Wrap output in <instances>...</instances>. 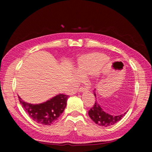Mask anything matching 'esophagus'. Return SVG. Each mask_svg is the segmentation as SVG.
I'll list each match as a JSON object with an SVG mask.
<instances>
[{
	"label": "esophagus",
	"mask_w": 152,
	"mask_h": 152,
	"mask_svg": "<svg viewBox=\"0 0 152 152\" xmlns=\"http://www.w3.org/2000/svg\"><path fill=\"white\" fill-rule=\"evenodd\" d=\"M79 91L80 92H86L87 91V89L86 88H84V87H80L79 88Z\"/></svg>",
	"instance_id": "obj_1"
}]
</instances>
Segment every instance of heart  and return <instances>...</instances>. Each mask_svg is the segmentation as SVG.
Here are the masks:
<instances>
[{
	"label": "heart",
	"mask_w": 152,
	"mask_h": 152,
	"mask_svg": "<svg viewBox=\"0 0 152 152\" xmlns=\"http://www.w3.org/2000/svg\"><path fill=\"white\" fill-rule=\"evenodd\" d=\"M105 58L106 56L104 55L96 52L80 56L77 60L76 73L80 76H86L90 74L94 77L97 76L101 69L100 64Z\"/></svg>",
	"instance_id": "b5f03b06"
}]
</instances>
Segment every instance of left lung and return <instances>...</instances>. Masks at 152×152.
Listing matches in <instances>:
<instances>
[{"mask_svg": "<svg viewBox=\"0 0 152 152\" xmlns=\"http://www.w3.org/2000/svg\"><path fill=\"white\" fill-rule=\"evenodd\" d=\"M94 94L96 98V92H94ZM126 113H124L121 115H117V116H113V115L108 114L104 111L100 104L98 103L97 101H96L93 107L89 110L88 115L96 124L102 126V127H108V126L113 125L117 122L119 121L125 116Z\"/></svg>", "mask_w": 152, "mask_h": 152, "instance_id": "8db88e82", "label": "left lung"}]
</instances>
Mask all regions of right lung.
Listing matches in <instances>:
<instances>
[{"instance_id": "add662e5", "label": "right lung", "mask_w": 152, "mask_h": 152, "mask_svg": "<svg viewBox=\"0 0 152 152\" xmlns=\"http://www.w3.org/2000/svg\"><path fill=\"white\" fill-rule=\"evenodd\" d=\"M20 103L28 115L39 124L50 125L57 121L66 107L68 95L59 94L46 102L30 104L23 101L19 96Z\"/></svg>"}]
</instances>
